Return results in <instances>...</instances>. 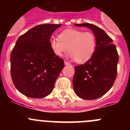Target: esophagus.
Masks as SVG:
<instances>
[{
	"label": "esophagus",
	"instance_id": "34e87169",
	"mask_svg": "<svg viewBox=\"0 0 130 130\" xmlns=\"http://www.w3.org/2000/svg\"><path fill=\"white\" fill-rule=\"evenodd\" d=\"M64 64H65V65H69V64H70V63H69L68 62H67L65 60V61H64Z\"/></svg>",
	"mask_w": 130,
	"mask_h": 130
}]
</instances>
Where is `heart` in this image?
Listing matches in <instances>:
<instances>
[{"instance_id": "b5f03b06", "label": "heart", "mask_w": 130, "mask_h": 130, "mask_svg": "<svg viewBox=\"0 0 130 130\" xmlns=\"http://www.w3.org/2000/svg\"><path fill=\"white\" fill-rule=\"evenodd\" d=\"M57 38L50 40L53 52L58 57H62L66 52L75 62L82 64L92 57L96 46V39L90 32L75 29H66L60 33Z\"/></svg>"}]
</instances>
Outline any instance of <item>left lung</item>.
<instances>
[{
    "label": "left lung",
    "mask_w": 130,
    "mask_h": 130,
    "mask_svg": "<svg viewBox=\"0 0 130 130\" xmlns=\"http://www.w3.org/2000/svg\"><path fill=\"white\" fill-rule=\"evenodd\" d=\"M74 25L90 28L96 37V46L89 60L75 66L73 90L83 100L97 99L106 94L115 81L119 55L112 40L104 30L90 23Z\"/></svg>",
    "instance_id": "left-lung-1"
}]
</instances>
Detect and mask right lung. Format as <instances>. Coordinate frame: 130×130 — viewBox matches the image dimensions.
<instances>
[{
    "label": "right lung",
    "mask_w": 130,
    "mask_h": 130,
    "mask_svg": "<svg viewBox=\"0 0 130 130\" xmlns=\"http://www.w3.org/2000/svg\"><path fill=\"white\" fill-rule=\"evenodd\" d=\"M61 24L34 26L19 36L10 56L11 77L25 96L42 98L53 91L64 67V60L53 52L50 38Z\"/></svg>",
    "instance_id": "right-lung-1"
}]
</instances>
